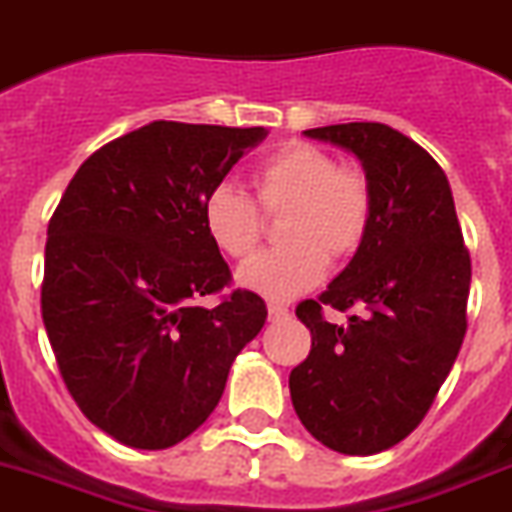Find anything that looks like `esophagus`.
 Returning a JSON list of instances; mask_svg holds the SVG:
<instances>
[{
    "mask_svg": "<svg viewBox=\"0 0 512 512\" xmlns=\"http://www.w3.org/2000/svg\"><path fill=\"white\" fill-rule=\"evenodd\" d=\"M268 315H270V321H284V318H289V307L278 305V302H270Z\"/></svg>",
    "mask_w": 512,
    "mask_h": 512,
    "instance_id": "1",
    "label": "esophagus"
}]
</instances>
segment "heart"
I'll list each match as a JSON object with an SVG mask.
<instances>
[{"instance_id": "1", "label": "heart", "mask_w": 512, "mask_h": 512, "mask_svg": "<svg viewBox=\"0 0 512 512\" xmlns=\"http://www.w3.org/2000/svg\"><path fill=\"white\" fill-rule=\"evenodd\" d=\"M255 202L234 189L215 186L202 202L207 239L228 260H247L265 236V215H284L286 247L265 252L239 270V284L265 299L286 302L313 289L326 276L328 257L347 263L371 234L376 197L368 173L339 165L310 141H289L255 170Z\"/></svg>"}]
</instances>
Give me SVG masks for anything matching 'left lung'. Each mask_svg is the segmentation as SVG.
<instances>
[{"label":"left lung","instance_id":"obj_1","mask_svg":"<svg viewBox=\"0 0 512 512\" xmlns=\"http://www.w3.org/2000/svg\"><path fill=\"white\" fill-rule=\"evenodd\" d=\"M360 157L373 184L371 234L318 299L297 305L313 347L289 376L294 410L328 450L376 455L434 405L468 328L471 255L439 162L384 123L305 131ZM355 309L344 327L322 307Z\"/></svg>","mask_w":512,"mask_h":512}]
</instances>
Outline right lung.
Listing matches in <instances>:
<instances>
[{
    "label": "right lung",
    "instance_id": "right-lung-1",
    "mask_svg": "<svg viewBox=\"0 0 512 512\" xmlns=\"http://www.w3.org/2000/svg\"><path fill=\"white\" fill-rule=\"evenodd\" d=\"M265 128L155 120L107 141L70 178L44 249L41 318L70 397L136 450H165L218 405L268 310L202 223V202Z\"/></svg>",
    "mask_w": 512,
    "mask_h": 512
}]
</instances>
